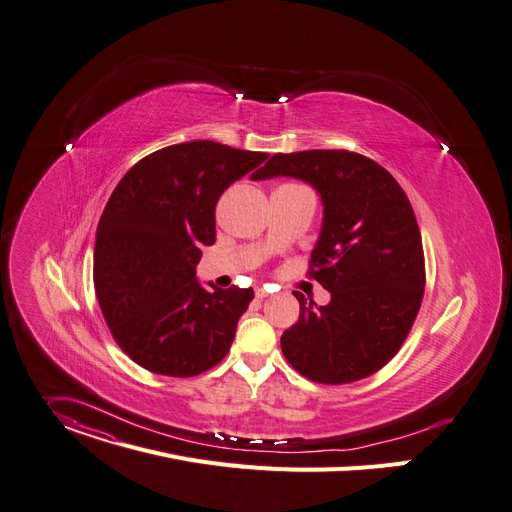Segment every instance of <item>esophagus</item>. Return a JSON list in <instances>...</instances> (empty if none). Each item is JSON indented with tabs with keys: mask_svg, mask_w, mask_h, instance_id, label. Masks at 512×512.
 I'll return each mask as SVG.
<instances>
[{
	"mask_svg": "<svg viewBox=\"0 0 512 512\" xmlns=\"http://www.w3.org/2000/svg\"><path fill=\"white\" fill-rule=\"evenodd\" d=\"M255 296L263 300V298H267V296H269V292H267L265 288H261V286H259V288H255Z\"/></svg>",
	"mask_w": 512,
	"mask_h": 512,
	"instance_id": "esophagus-1",
	"label": "esophagus"
}]
</instances>
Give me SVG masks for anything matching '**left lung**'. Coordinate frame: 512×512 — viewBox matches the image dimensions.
<instances>
[{"mask_svg":"<svg viewBox=\"0 0 512 512\" xmlns=\"http://www.w3.org/2000/svg\"><path fill=\"white\" fill-rule=\"evenodd\" d=\"M296 177L322 202L310 275L327 306L300 292V318L282 335L290 365L318 384H349L382 369L402 347L425 292L421 230L398 181L349 151L277 153L251 179Z\"/></svg>","mask_w":512,"mask_h":512,"instance_id":"1","label":"left lung"}]
</instances>
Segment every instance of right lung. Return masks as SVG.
<instances>
[{
	"instance_id": "1",
	"label": "right lung",
	"mask_w": 512,
	"mask_h": 512,
	"mask_svg": "<svg viewBox=\"0 0 512 512\" xmlns=\"http://www.w3.org/2000/svg\"><path fill=\"white\" fill-rule=\"evenodd\" d=\"M269 155L214 141L171 145L116 185L96 232L94 284L120 349L161 376L192 378L230 349L253 290L204 288L202 247L216 241V202Z\"/></svg>"
}]
</instances>
